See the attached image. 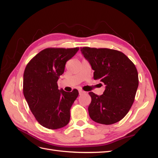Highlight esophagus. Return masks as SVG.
I'll use <instances>...</instances> for the list:
<instances>
[{
	"mask_svg": "<svg viewBox=\"0 0 158 158\" xmlns=\"http://www.w3.org/2000/svg\"><path fill=\"white\" fill-rule=\"evenodd\" d=\"M79 94L81 95V94H84V93H85V92H84V91H83V90H81V89H79Z\"/></svg>",
	"mask_w": 158,
	"mask_h": 158,
	"instance_id": "obj_1",
	"label": "esophagus"
}]
</instances>
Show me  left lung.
Instances as JSON below:
<instances>
[{
	"instance_id": "left-lung-1",
	"label": "left lung",
	"mask_w": 158,
	"mask_h": 158,
	"mask_svg": "<svg viewBox=\"0 0 158 158\" xmlns=\"http://www.w3.org/2000/svg\"><path fill=\"white\" fill-rule=\"evenodd\" d=\"M80 49L94 70V79H99L106 85L102 95L89 92L92 98L88 106L90 118L105 125L119 122L135 101L139 86L135 65L117 50L88 47Z\"/></svg>"
}]
</instances>
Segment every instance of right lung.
Returning a JSON list of instances; mask_svg holds the SVG:
<instances>
[{
	"label": "right lung",
	"instance_id": "add662e5",
	"mask_svg": "<svg viewBox=\"0 0 158 158\" xmlns=\"http://www.w3.org/2000/svg\"><path fill=\"white\" fill-rule=\"evenodd\" d=\"M79 49L47 48L30 61L23 73V93L36 121L43 127L56 130L70 121V110L79 95L58 89L57 81L64 71L65 64Z\"/></svg>",
	"mask_w": 158,
	"mask_h": 158
}]
</instances>
